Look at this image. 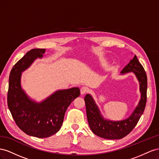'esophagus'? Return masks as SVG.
Listing matches in <instances>:
<instances>
[{
	"label": "esophagus",
	"mask_w": 159,
	"mask_h": 159,
	"mask_svg": "<svg viewBox=\"0 0 159 159\" xmlns=\"http://www.w3.org/2000/svg\"><path fill=\"white\" fill-rule=\"evenodd\" d=\"M89 92V89L86 87H83L80 89V94H84L87 93Z\"/></svg>",
	"instance_id": "1"
}]
</instances>
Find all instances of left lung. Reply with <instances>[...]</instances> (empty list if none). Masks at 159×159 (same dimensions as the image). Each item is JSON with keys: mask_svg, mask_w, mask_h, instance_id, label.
<instances>
[{"mask_svg": "<svg viewBox=\"0 0 159 159\" xmlns=\"http://www.w3.org/2000/svg\"><path fill=\"white\" fill-rule=\"evenodd\" d=\"M130 72H133L137 76L140 84L141 97L139 105L126 119L119 121L105 119L102 116L91 95L87 94L84 97L89 126L93 133L100 137L107 139H120L126 137L137 125L144 111L147 103V76L143 66L139 62L136 55L122 70L120 73L124 75Z\"/></svg>", "mask_w": 159, "mask_h": 159, "instance_id": "obj_1", "label": "left lung"}]
</instances>
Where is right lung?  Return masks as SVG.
<instances>
[{
    "label": "right lung",
    "instance_id": "obj_1",
    "mask_svg": "<svg viewBox=\"0 0 159 159\" xmlns=\"http://www.w3.org/2000/svg\"><path fill=\"white\" fill-rule=\"evenodd\" d=\"M44 52L45 49H32L16 63L9 75L7 94L8 107L16 125L37 138L49 137L61 129L67 108L80 93L78 87L59 90L41 102L27 96L21 88V73Z\"/></svg>",
    "mask_w": 159,
    "mask_h": 159
}]
</instances>
